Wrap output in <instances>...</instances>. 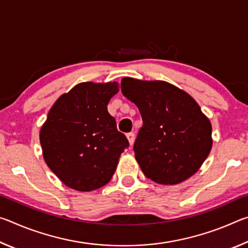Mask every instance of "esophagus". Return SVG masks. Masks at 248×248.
I'll return each mask as SVG.
<instances>
[{"instance_id": "obj_1", "label": "esophagus", "mask_w": 248, "mask_h": 248, "mask_svg": "<svg viewBox=\"0 0 248 248\" xmlns=\"http://www.w3.org/2000/svg\"><path fill=\"white\" fill-rule=\"evenodd\" d=\"M127 138H128V141H129L130 145H132L133 142H134V133L133 132L127 133Z\"/></svg>"}]
</instances>
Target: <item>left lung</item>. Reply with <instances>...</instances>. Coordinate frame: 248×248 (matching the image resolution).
<instances>
[{
    "instance_id": "obj_1",
    "label": "left lung",
    "mask_w": 248,
    "mask_h": 248,
    "mask_svg": "<svg viewBox=\"0 0 248 248\" xmlns=\"http://www.w3.org/2000/svg\"><path fill=\"white\" fill-rule=\"evenodd\" d=\"M121 92L143 121L133 151L146 177L176 185L194 175L212 148L211 124L196 100L163 81L124 78Z\"/></svg>"
}]
</instances>
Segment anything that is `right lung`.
Segmentation results:
<instances>
[{"instance_id":"add662e5","label":"right lung","mask_w":248,"mask_h":248,"mask_svg":"<svg viewBox=\"0 0 248 248\" xmlns=\"http://www.w3.org/2000/svg\"><path fill=\"white\" fill-rule=\"evenodd\" d=\"M118 83H79L49 110L40 130L44 158L62 183L78 191L98 189L114 175L129 146L107 110Z\"/></svg>"}]
</instances>
